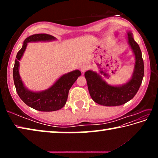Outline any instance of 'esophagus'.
Instances as JSON below:
<instances>
[{"mask_svg": "<svg viewBox=\"0 0 158 158\" xmlns=\"http://www.w3.org/2000/svg\"><path fill=\"white\" fill-rule=\"evenodd\" d=\"M88 69V66L85 65H83L80 67V70L81 71V73H84V72Z\"/></svg>", "mask_w": 158, "mask_h": 158, "instance_id": "34e87169", "label": "esophagus"}]
</instances>
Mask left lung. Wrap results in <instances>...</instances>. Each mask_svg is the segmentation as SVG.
<instances>
[{
  "label": "left lung",
  "instance_id": "1",
  "mask_svg": "<svg viewBox=\"0 0 158 158\" xmlns=\"http://www.w3.org/2000/svg\"><path fill=\"white\" fill-rule=\"evenodd\" d=\"M126 39L135 60L132 77L126 83L111 85L105 81L100 74L91 69L84 74L90 97L99 105L106 106L122 105L132 100L139 89L144 73L142 54L139 46L133 38L132 32H127ZM101 73H103L102 74L104 76H108L103 72Z\"/></svg>",
  "mask_w": 158,
  "mask_h": 158
}]
</instances>
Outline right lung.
Returning <instances> with one entry per match:
<instances>
[{
    "label": "right lung",
    "mask_w": 158,
    "mask_h": 158,
    "mask_svg": "<svg viewBox=\"0 0 158 158\" xmlns=\"http://www.w3.org/2000/svg\"><path fill=\"white\" fill-rule=\"evenodd\" d=\"M54 40H56V38L49 34L32 35L23 41L22 47L18 52L15 61L13 79L17 94L26 105L37 111H53L63 108L68 100L69 89L81 74L79 69L64 74L49 88L41 91H33L26 86L19 74V61L23 57L28 43Z\"/></svg>",
    "instance_id": "right-lung-1"
}]
</instances>
